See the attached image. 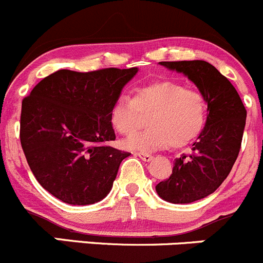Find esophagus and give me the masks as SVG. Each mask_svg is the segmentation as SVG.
I'll return each mask as SVG.
<instances>
[{
	"mask_svg": "<svg viewBox=\"0 0 263 263\" xmlns=\"http://www.w3.org/2000/svg\"><path fill=\"white\" fill-rule=\"evenodd\" d=\"M137 157L139 158H141L142 160H144V162H150V160L153 159V157L150 154H146V153H137Z\"/></svg>",
	"mask_w": 263,
	"mask_h": 263,
	"instance_id": "esophagus-1",
	"label": "esophagus"
}]
</instances>
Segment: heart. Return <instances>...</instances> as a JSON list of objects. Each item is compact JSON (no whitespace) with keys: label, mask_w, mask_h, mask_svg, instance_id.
Returning a JSON list of instances; mask_svg holds the SVG:
<instances>
[{"label":"heart","mask_w":263,"mask_h":263,"mask_svg":"<svg viewBox=\"0 0 263 263\" xmlns=\"http://www.w3.org/2000/svg\"><path fill=\"white\" fill-rule=\"evenodd\" d=\"M142 116H149V127L127 139L124 146L140 152L167 145L180 149L204 129L208 103L202 93L182 83L159 81L136 88L132 99L121 95L110 108L111 124L124 136L141 126Z\"/></svg>","instance_id":"b5f03b06"}]
</instances>
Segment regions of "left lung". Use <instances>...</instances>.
Masks as SVG:
<instances>
[{
	"label": "left lung",
	"mask_w": 263,
	"mask_h": 263,
	"mask_svg": "<svg viewBox=\"0 0 263 263\" xmlns=\"http://www.w3.org/2000/svg\"><path fill=\"white\" fill-rule=\"evenodd\" d=\"M160 64L187 76L208 103L205 127L193 144V153L177 158L170 177L155 186L162 199L187 204L212 194L229 176L240 152L247 110L235 87L212 64L204 60Z\"/></svg>",
	"instance_id": "left-lung-1"
}]
</instances>
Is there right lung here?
Returning a JSON list of instances; mask_svg holds the SVG:
<instances>
[{"instance_id":"right-lung-1","label":"right lung","mask_w":263,"mask_h":263,"mask_svg":"<svg viewBox=\"0 0 263 263\" xmlns=\"http://www.w3.org/2000/svg\"><path fill=\"white\" fill-rule=\"evenodd\" d=\"M137 68L60 69L23 99L20 144L34 177L64 203L93 204L110 191L131 155L116 140L110 108Z\"/></svg>"}]
</instances>
